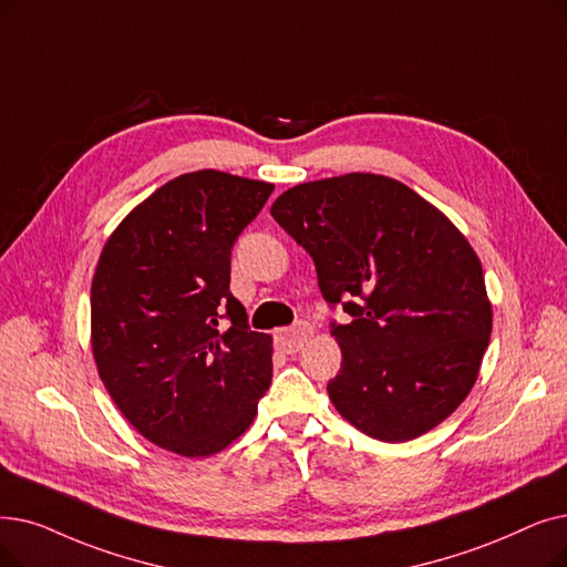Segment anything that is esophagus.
I'll return each mask as SVG.
<instances>
[{
  "mask_svg": "<svg viewBox=\"0 0 567 567\" xmlns=\"http://www.w3.org/2000/svg\"><path fill=\"white\" fill-rule=\"evenodd\" d=\"M310 338V327L308 324H297L291 329H280L276 333V344L285 354H297L303 344Z\"/></svg>",
  "mask_w": 567,
  "mask_h": 567,
  "instance_id": "esophagus-1",
  "label": "esophagus"
}]
</instances>
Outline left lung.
<instances>
[{"mask_svg": "<svg viewBox=\"0 0 567 567\" xmlns=\"http://www.w3.org/2000/svg\"><path fill=\"white\" fill-rule=\"evenodd\" d=\"M312 257L342 363L336 410L382 442L435 429L471 393L491 336V303L471 243L408 185L375 174L301 183L270 206Z\"/></svg>", "mask_w": 567, "mask_h": 567, "instance_id": "8db88e82", "label": "left lung"}]
</instances>
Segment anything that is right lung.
I'll list each match as a JSON object with an SVG mask.
<instances>
[{"label":"right lung","instance_id":"obj_1","mask_svg":"<svg viewBox=\"0 0 567 567\" xmlns=\"http://www.w3.org/2000/svg\"><path fill=\"white\" fill-rule=\"evenodd\" d=\"M274 185L183 174L106 240L92 278V354L111 399L157 447L223 452L250 429L274 375V338L229 289L231 248Z\"/></svg>","mask_w":567,"mask_h":567}]
</instances>
